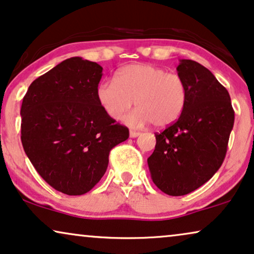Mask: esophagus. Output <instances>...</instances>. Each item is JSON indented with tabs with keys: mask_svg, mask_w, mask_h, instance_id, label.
<instances>
[{
	"mask_svg": "<svg viewBox=\"0 0 254 254\" xmlns=\"http://www.w3.org/2000/svg\"><path fill=\"white\" fill-rule=\"evenodd\" d=\"M139 135H140V131H135V130L129 131V136L130 137H136V136H139Z\"/></svg>",
	"mask_w": 254,
	"mask_h": 254,
	"instance_id": "esophagus-1",
	"label": "esophagus"
}]
</instances>
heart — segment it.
Returning <instances> with one entry per match:
<instances>
[{
  "label": "heart",
  "mask_w": 254,
  "mask_h": 254,
  "mask_svg": "<svg viewBox=\"0 0 254 254\" xmlns=\"http://www.w3.org/2000/svg\"><path fill=\"white\" fill-rule=\"evenodd\" d=\"M188 95V85L179 73L143 63L120 68L115 80H104L97 87L98 103L113 120L123 119L135 101L137 110L126 118L131 126H169L186 110Z\"/></svg>",
  "instance_id": "obj_1"
}]
</instances>
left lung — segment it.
Listing matches in <instances>:
<instances>
[{
  "label": "left lung",
  "mask_w": 254,
  "mask_h": 254,
  "mask_svg": "<svg viewBox=\"0 0 254 254\" xmlns=\"http://www.w3.org/2000/svg\"><path fill=\"white\" fill-rule=\"evenodd\" d=\"M177 72L188 85V104L179 120L156 133L148 157L153 182L170 196L198 189L225 159L235 111L228 90L199 63L182 59Z\"/></svg>",
  "instance_id": "obj_1"
}]
</instances>
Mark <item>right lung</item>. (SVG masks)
<instances>
[{"mask_svg": "<svg viewBox=\"0 0 254 254\" xmlns=\"http://www.w3.org/2000/svg\"><path fill=\"white\" fill-rule=\"evenodd\" d=\"M101 77L97 63L72 57L32 81L23 98L26 156L45 182L70 196L90 191L104 176L112 148L129 136L98 103Z\"/></svg>", "mask_w": 254, "mask_h": 254, "instance_id": "right-lung-1", "label": "right lung"}]
</instances>
